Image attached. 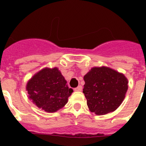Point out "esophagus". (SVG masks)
Instances as JSON below:
<instances>
[{"label":"esophagus","instance_id":"esophagus-1","mask_svg":"<svg viewBox=\"0 0 146 146\" xmlns=\"http://www.w3.org/2000/svg\"><path fill=\"white\" fill-rule=\"evenodd\" d=\"M82 90V87L81 86H79L78 87H77L76 88H74V91H81Z\"/></svg>","mask_w":146,"mask_h":146}]
</instances>
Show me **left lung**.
<instances>
[{
    "label": "left lung",
    "instance_id": "8db88e82",
    "mask_svg": "<svg viewBox=\"0 0 146 146\" xmlns=\"http://www.w3.org/2000/svg\"><path fill=\"white\" fill-rule=\"evenodd\" d=\"M83 79V94L89 110L98 115L115 111L123 102L128 90L126 76L108 66L91 68Z\"/></svg>",
    "mask_w": 146,
    "mask_h": 146
}]
</instances>
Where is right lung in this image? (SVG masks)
Instances as JSON below:
<instances>
[{
	"instance_id": "add662e5",
	"label": "right lung",
	"mask_w": 146,
	"mask_h": 146,
	"mask_svg": "<svg viewBox=\"0 0 146 146\" xmlns=\"http://www.w3.org/2000/svg\"><path fill=\"white\" fill-rule=\"evenodd\" d=\"M25 88L28 99L47 113L64 108L73 93L58 67H45L38 71L28 80Z\"/></svg>"
}]
</instances>
